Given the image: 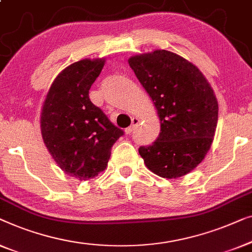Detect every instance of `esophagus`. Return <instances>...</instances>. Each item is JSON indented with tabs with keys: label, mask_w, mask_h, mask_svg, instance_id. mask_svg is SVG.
<instances>
[{
	"label": "esophagus",
	"mask_w": 252,
	"mask_h": 252,
	"mask_svg": "<svg viewBox=\"0 0 252 252\" xmlns=\"http://www.w3.org/2000/svg\"><path fill=\"white\" fill-rule=\"evenodd\" d=\"M138 123H139V119L138 118H133L132 119V123H131V126L129 127H126V134H131L134 131V129H136V126H138Z\"/></svg>",
	"instance_id": "1"
}]
</instances>
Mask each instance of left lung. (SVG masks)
Here are the masks:
<instances>
[{
    "mask_svg": "<svg viewBox=\"0 0 252 252\" xmlns=\"http://www.w3.org/2000/svg\"><path fill=\"white\" fill-rule=\"evenodd\" d=\"M129 65L150 94L161 132L150 146L139 147L155 175L173 179L187 175L210 150L218 122V101L201 70L166 50L130 57Z\"/></svg>",
    "mask_w": 252,
    "mask_h": 252,
    "instance_id": "1",
    "label": "left lung"
}]
</instances>
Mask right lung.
Returning a JSON list of instances; mask_svg holds the SVG:
<instances>
[{
  "mask_svg": "<svg viewBox=\"0 0 252 252\" xmlns=\"http://www.w3.org/2000/svg\"><path fill=\"white\" fill-rule=\"evenodd\" d=\"M104 65L105 58H87L66 67L42 106L41 133L49 153L66 175L81 182L104 171L113 145L123 134L89 98Z\"/></svg>",
  "mask_w": 252,
  "mask_h": 252,
  "instance_id": "add662e5",
  "label": "right lung"
}]
</instances>
